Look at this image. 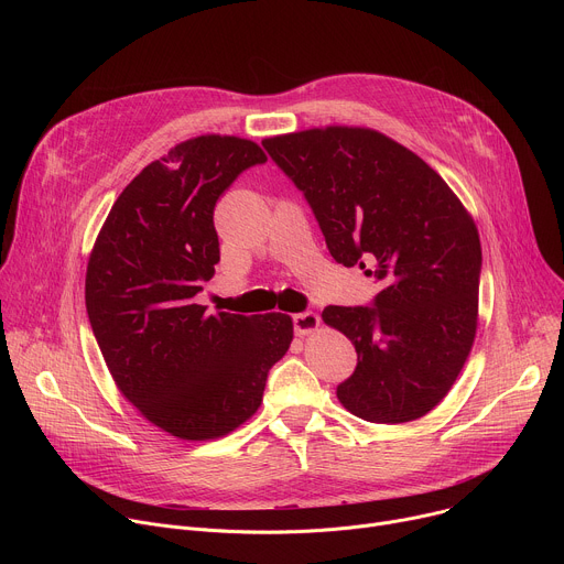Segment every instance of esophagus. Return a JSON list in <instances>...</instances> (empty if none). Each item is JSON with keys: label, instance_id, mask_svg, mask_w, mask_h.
Wrapping results in <instances>:
<instances>
[{"label": "esophagus", "instance_id": "esophagus-1", "mask_svg": "<svg viewBox=\"0 0 564 564\" xmlns=\"http://www.w3.org/2000/svg\"><path fill=\"white\" fill-rule=\"evenodd\" d=\"M292 324H294V333L299 335V337H305V335H310V333H314L316 328H318V324H321V318H318V314L316 312H299V314H294L292 316Z\"/></svg>", "mask_w": 564, "mask_h": 564}]
</instances>
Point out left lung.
Instances as JSON below:
<instances>
[{
    "instance_id": "1",
    "label": "left lung",
    "mask_w": 564,
    "mask_h": 564,
    "mask_svg": "<svg viewBox=\"0 0 564 564\" xmlns=\"http://www.w3.org/2000/svg\"><path fill=\"white\" fill-rule=\"evenodd\" d=\"M263 147L303 192L333 259L381 283L372 305L321 314L357 350L337 386L344 409L375 424L424 417L477 330L481 248L470 214L417 153L375 129H305Z\"/></svg>"
}]
</instances>
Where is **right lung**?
<instances>
[{"mask_svg":"<svg viewBox=\"0 0 564 564\" xmlns=\"http://www.w3.org/2000/svg\"><path fill=\"white\" fill-rule=\"evenodd\" d=\"M265 160L236 135L172 147L122 189L89 257L85 299L107 368L142 417L181 440L248 422L292 344L288 314H209L196 303L220 261L216 200Z\"/></svg>","mask_w":564,"mask_h":564,"instance_id":"obj_1","label":"right lung"}]
</instances>
